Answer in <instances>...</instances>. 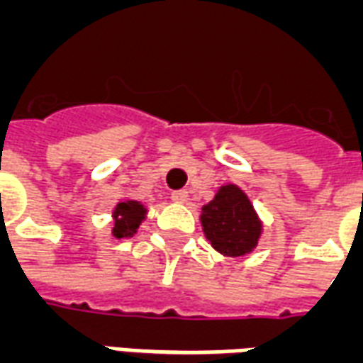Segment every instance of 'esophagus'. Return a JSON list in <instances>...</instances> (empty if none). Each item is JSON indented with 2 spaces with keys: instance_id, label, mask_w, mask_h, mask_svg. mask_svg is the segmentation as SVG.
Segmentation results:
<instances>
[{
  "instance_id": "34e87169",
  "label": "esophagus",
  "mask_w": 363,
  "mask_h": 363,
  "mask_svg": "<svg viewBox=\"0 0 363 363\" xmlns=\"http://www.w3.org/2000/svg\"><path fill=\"white\" fill-rule=\"evenodd\" d=\"M172 201H174V203H185V201H187V191H185V189L172 191Z\"/></svg>"
}]
</instances>
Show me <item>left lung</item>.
<instances>
[{"label": "left lung", "instance_id": "1", "mask_svg": "<svg viewBox=\"0 0 363 363\" xmlns=\"http://www.w3.org/2000/svg\"><path fill=\"white\" fill-rule=\"evenodd\" d=\"M201 223L206 239L225 256H245L255 249L262 222L249 197L237 185H222L216 197L204 204Z\"/></svg>", "mask_w": 363, "mask_h": 363}]
</instances>
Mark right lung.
I'll return each instance as SVG.
<instances>
[{
  "mask_svg": "<svg viewBox=\"0 0 363 363\" xmlns=\"http://www.w3.org/2000/svg\"><path fill=\"white\" fill-rule=\"evenodd\" d=\"M147 208L138 201H124V203L116 204V208L113 212L114 218V228L113 235L116 239H122V237H132L140 223L145 220Z\"/></svg>",
  "mask_w": 363,
  "mask_h": 363,
  "instance_id": "right-lung-1",
  "label": "right lung"
}]
</instances>
